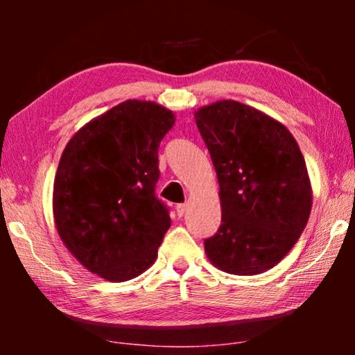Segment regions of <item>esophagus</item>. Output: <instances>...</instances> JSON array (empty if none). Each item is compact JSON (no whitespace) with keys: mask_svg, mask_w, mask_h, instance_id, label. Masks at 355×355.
<instances>
[{"mask_svg":"<svg viewBox=\"0 0 355 355\" xmlns=\"http://www.w3.org/2000/svg\"><path fill=\"white\" fill-rule=\"evenodd\" d=\"M175 209H177L178 218H183L184 213H186V209H188V205H186V203H178V205L175 207Z\"/></svg>","mask_w":355,"mask_h":355,"instance_id":"esophagus-1","label":"esophagus"}]
</instances>
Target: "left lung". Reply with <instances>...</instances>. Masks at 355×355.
<instances>
[{
    "instance_id": "1",
    "label": "left lung",
    "mask_w": 355,
    "mask_h": 355,
    "mask_svg": "<svg viewBox=\"0 0 355 355\" xmlns=\"http://www.w3.org/2000/svg\"><path fill=\"white\" fill-rule=\"evenodd\" d=\"M218 173L220 227L205 239L220 271L255 275L274 268L309 222L313 202L307 166L284 123L235 100L194 112Z\"/></svg>"
}]
</instances>
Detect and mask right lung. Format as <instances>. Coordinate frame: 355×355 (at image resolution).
I'll use <instances>...</instances> for the list:
<instances>
[{
	"instance_id": "1",
	"label": "right lung",
	"mask_w": 355,
	"mask_h": 355,
	"mask_svg": "<svg viewBox=\"0 0 355 355\" xmlns=\"http://www.w3.org/2000/svg\"><path fill=\"white\" fill-rule=\"evenodd\" d=\"M175 114L127 100L71 136L53 186V216L65 248L107 282H127L155 263L171 218L155 197L158 148Z\"/></svg>"
}]
</instances>
